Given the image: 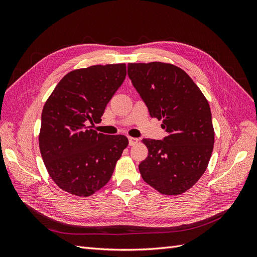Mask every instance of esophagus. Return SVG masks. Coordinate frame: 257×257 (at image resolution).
I'll return each mask as SVG.
<instances>
[{
	"instance_id": "esophagus-1",
	"label": "esophagus",
	"mask_w": 257,
	"mask_h": 257,
	"mask_svg": "<svg viewBox=\"0 0 257 257\" xmlns=\"http://www.w3.org/2000/svg\"><path fill=\"white\" fill-rule=\"evenodd\" d=\"M138 143V139L134 138V137H128V145L130 146H134Z\"/></svg>"
}]
</instances>
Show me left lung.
<instances>
[{"instance_id":"1","label":"left lung","mask_w":257,"mask_h":257,"mask_svg":"<svg viewBox=\"0 0 257 257\" xmlns=\"http://www.w3.org/2000/svg\"><path fill=\"white\" fill-rule=\"evenodd\" d=\"M127 75L152 118L168 135L145 138L148 158L139 164L145 182L165 195H179L203 176L214 144L208 100L183 69L173 64L130 63Z\"/></svg>"}]
</instances>
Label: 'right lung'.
<instances>
[{
    "instance_id": "add662e5",
    "label": "right lung",
    "mask_w": 257,
    "mask_h": 257,
    "mask_svg": "<svg viewBox=\"0 0 257 257\" xmlns=\"http://www.w3.org/2000/svg\"><path fill=\"white\" fill-rule=\"evenodd\" d=\"M126 76V65H93L66 74L42 112L40 149L60 189L87 197L110 180L128 145L124 135H105L87 126L99 122Z\"/></svg>"
}]
</instances>
